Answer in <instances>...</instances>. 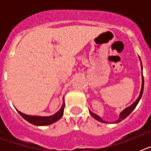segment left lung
I'll list each match as a JSON object with an SVG mask.
<instances>
[{
	"label": "left lung",
	"mask_w": 151,
	"mask_h": 151,
	"mask_svg": "<svg viewBox=\"0 0 151 151\" xmlns=\"http://www.w3.org/2000/svg\"><path fill=\"white\" fill-rule=\"evenodd\" d=\"M139 59H140V57H139ZM140 61H141V59H140ZM141 70H142V69H143V68H142V64H141ZM141 76H142V78H141V79H142V84H141V92H140V94H139V96H138V99L136 100V101H134L132 104L131 105V106H129V107L125 108V110H122V111L120 113V114H119V117L118 120L115 121V122H113V123H118V122H121L122 120L125 119L126 118V117H127L128 116H129V114H130V113L134 110V108H135L136 106L138 105V102H139V101L141 100V97H142V94H143V91H144V83H145V82H144L143 72H142V75H141ZM89 113H90L91 115L94 117L95 119H97V121H99V122H104V123H109V122H106V121L103 120L102 119H101V117L99 116H97V114L94 113L93 112H91V111H90V110H89ZM110 123H111V122H110Z\"/></svg>",
	"instance_id": "1"
}]
</instances>
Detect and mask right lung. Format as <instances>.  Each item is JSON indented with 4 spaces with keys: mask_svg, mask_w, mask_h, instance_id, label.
<instances>
[{
    "mask_svg": "<svg viewBox=\"0 0 151 151\" xmlns=\"http://www.w3.org/2000/svg\"><path fill=\"white\" fill-rule=\"evenodd\" d=\"M64 107H65V101H64V98L63 99V105L61 106L60 110L58 112L54 114V115L50 116H30V115H26L24 113H21L20 111L18 112L20 114L21 116L23 119H25L26 121L30 122L31 124L35 125H38V126H45V125H48L50 124L54 123V122H57L63 116V110Z\"/></svg>",
    "mask_w": 151,
    "mask_h": 151,
    "instance_id": "obj_1",
    "label": "right lung"
}]
</instances>
